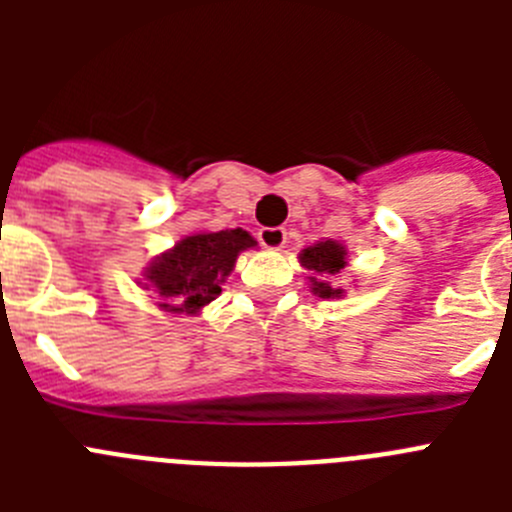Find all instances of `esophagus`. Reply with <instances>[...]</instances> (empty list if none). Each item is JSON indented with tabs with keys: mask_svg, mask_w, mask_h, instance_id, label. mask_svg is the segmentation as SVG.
<instances>
[{
	"mask_svg": "<svg viewBox=\"0 0 512 512\" xmlns=\"http://www.w3.org/2000/svg\"><path fill=\"white\" fill-rule=\"evenodd\" d=\"M261 246L269 248V251H279L287 243V230L284 228H261L259 230Z\"/></svg>",
	"mask_w": 512,
	"mask_h": 512,
	"instance_id": "obj_1",
	"label": "esophagus"
}]
</instances>
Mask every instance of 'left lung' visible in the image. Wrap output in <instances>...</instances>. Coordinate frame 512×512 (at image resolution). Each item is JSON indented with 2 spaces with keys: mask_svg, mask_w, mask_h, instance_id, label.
<instances>
[{
  "mask_svg": "<svg viewBox=\"0 0 512 512\" xmlns=\"http://www.w3.org/2000/svg\"><path fill=\"white\" fill-rule=\"evenodd\" d=\"M300 264L310 271L312 292L323 300L343 297V289L333 287V277H338L346 266V248L336 241H320L300 253Z\"/></svg>",
  "mask_w": 512,
  "mask_h": 512,
  "instance_id": "8db88e82",
  "label": "left lung"
}]
</instances>
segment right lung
Listing matches in <instances>:
<instances>
[{"label": "right lung", "instance_id": "obj_1", "mask_svg": "<svg viewBox=\"0 0 512 512\" xmlns=\"http://www.w3.org/2000/svg\"><path fill=\"white\" fill-rule=\"evenodd\" d=\"M256 246L246 230H217L182 238L171 251L161 253L146 271V289H153L166 312L197 315L215 300L233 271L238 253Z\"/></svg>", "mask_w": 512, "mask_h": 512}]
</instances>
